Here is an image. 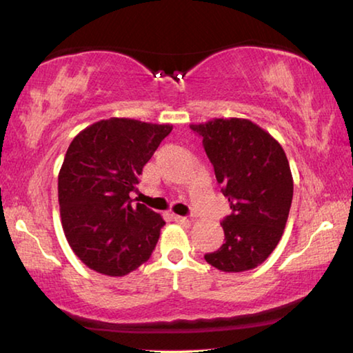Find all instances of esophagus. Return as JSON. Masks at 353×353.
I'll list each match as a JSON object with an SVG mask.
<instances>
[{"mask_svg": "<svg viewBox=\"0 0 353 353\" xmlns=\"http://www.w3.org/2000/svg\"><path fill=\"white\" fill-rule=\"evenodd\" d=\"M174 221H176V223H181V224H187V225H190V224H191V219H188V218H185V216H179V214H174Z\"/></svg>", "mask_w": 353, "mask_h": 353, "instance_id": "esophagus-1", "label": "esophagus"}]
</instances>
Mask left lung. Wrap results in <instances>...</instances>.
<instances>
[{
  "instance_id": "obj_1",
  "label": "left lung",
  "mask_w": 353,
  "mask_h": 353,
  "mask_svg": "<svg viewBox=\"0 0 353 353\" xmlns=\"http://www.w3.org/2000/svg\"><path fill=\"white\" fill-rule=\"evenodd\" d=\"M190 128L202 137L232 208L221 223L223 246L204 259L223 272L254 270L277 248L288 221L294 182L283 148L246 118H213Z\"/></svg>"
}]
</instances>
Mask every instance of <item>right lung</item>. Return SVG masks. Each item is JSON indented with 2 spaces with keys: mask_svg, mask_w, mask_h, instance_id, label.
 Returning a JSON list of instances; mask_svg holds the SVG:
<instances>
[{
  "mask_svg": "<svg viewBox=\"0 0 353 353\" xmlns=\"http://www.w3.org/2000/svg\"><path fill=\"white\" fill-rule=\"evenodd\" d=\"M171 130V124L115 117L71 141L59 171L61 219L70 248L90 270L123 277L151 256L165 221L129 194Z\"/></svg>",
  "mask_w": 353,
  "mask_h": 353,
  "instance_id": "1",
  "label": "right lung"
}]
</instances>
